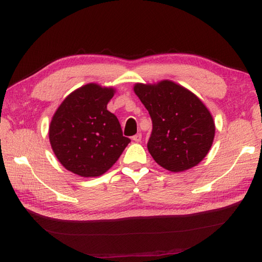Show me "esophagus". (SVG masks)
Masks as SVG:
<instances>
[{"instance_id":"34e87169","label":"esophagus","mask_w":262,"mask_h":262,"mask_svg":"<svg viewBox=\"0 0 262 262\" xmlns=\"http://www.w3.org/2000/svg\"><path fill=\"white\" fill-rule=\"evenodd\" d=\"M132 138H133V141L138 143V142H141V141H142V134H141V133H138V134L134 135V136H133Z\"/></svg>"}]
</instances>
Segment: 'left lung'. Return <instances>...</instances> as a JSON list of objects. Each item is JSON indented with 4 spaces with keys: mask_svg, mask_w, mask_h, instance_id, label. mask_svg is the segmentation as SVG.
Here are the masks:
<instances>
[{
    "mask_svg": "<svg viewBox=\"0 0 262 262\" xmlns=\"http://www.w3.org/2000/svg\"><path fill=\"white\" fill-rule=\"evenodd\" d=\"M134 91L152 119L149 154L162 168L181 172L197 165L213 144V117L200 100L171 81L137 83Z\"/></svg>",
    "mask_w": 262,
    "mask_h": 262,
    "instance_id": "1",
    "label": "left lung"
}]
</instances>
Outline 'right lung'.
I'll return each mask as SVG.
<instances>
[{
  "label": "right lung",
  "instance_id": "obj_1",
  "mask_svg": "<svg viewBox=\"0 0 262 262\" xmlns=\"http://www.w3.org/2000/svg\"><path fill=\"white\" fill-rule=\"evenodd\" d=\"M114 89L90 83L66 98L49 126L53 151L65 169L81 177L103 174L130 140L117 117L107 110Z\"/></svg>",
  "mask_w": 262,
  "mask_h": 262
}]
</instances>
